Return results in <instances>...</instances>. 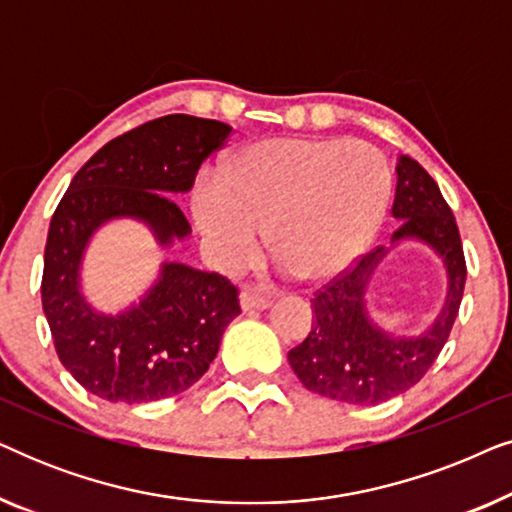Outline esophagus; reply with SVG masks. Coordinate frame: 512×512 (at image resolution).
I'll return each mask as SVG.
<instances>
[{"instance_id":"esophagus-1","label":"esophagus","mask_w":512,"mask_h":512,"mask_svg":"<svg viewBox=\"0 0 512 512\" xmlns=\"http://www.w3.org/2000/svg\"><path fill=\"white\" fill-rule=\"evenodd\" d=\"M240 305L244 312H256V310H268L272 305L268 298H261V296H254V293H242L240 296Z\"/></svg>"}]
</instances>
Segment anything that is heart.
I'll return each instance as SVG.
<instances>
[{"label":"heart","mask_w":512,"mask_h":512,"mask_svg":"<svg viewBox=\"0 0 512 512\" xmlns=\"http://www.w3.org/2000/svg\"><path fill=\"white\" fill-rule=\"evenodd\" d=\"M391 198L387 158L366 142L268 137L230 153L221 174L195 181L191 207L209 256L240 270L261 228L307 282L345 272L375 240Z\"/></svg>","instance_id":"heart-1"}]
</instances>
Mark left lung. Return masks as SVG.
Returning <instances> with one entry per match:
<instances>
[{"label": "left lung", "instance_id": "8db88e82", "mask_svg": "<svg viewBox=\"0 0 512 512\" xmlns=\"http://www.w3.org/2000/svg\"><path fill=\"white\" fill-rule=\"evenodd\" d=\"M396 177L391 216L401 223L389 247L373 249L317 293L312 300V331L289 352V363L303 387L340 403L377 405L415 387L438 359L464 296V249L438 184L410 156H398ZM408 241L422 243L438 255L448 279L444 307L415 336L384 329L367 303L376 268L391 248Z\"/></svg>", "mask_w": 512, "mask_h": 512}]
</instances>
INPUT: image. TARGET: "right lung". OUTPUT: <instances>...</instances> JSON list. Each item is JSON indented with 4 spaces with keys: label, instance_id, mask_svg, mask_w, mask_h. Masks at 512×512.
<instances>
[{
    "label": "right lung",
    "instance_id": "right-lung-1",
    "mask_svg": "<svg viewBox=\"0 0 512 512\" xmlns=\"http://www.w3.org/2000/svg\"><path fill=\"white\" fill-rule=\"evenodd\" d=\"M233 128L172 114L104 144L76 172L55 209L44 251L41 305L55 352L76 382L111 403H151L193 387L216 359L223 331L240 314L226 277L163 261L149 289L116 312L83 291L93 237L114 221L149 228L160 249L188 240L174 195L193 188L200 165Z\"/></svg>",
    "mask_w": 512,
    "mask_h": 512
}]
</instances>
